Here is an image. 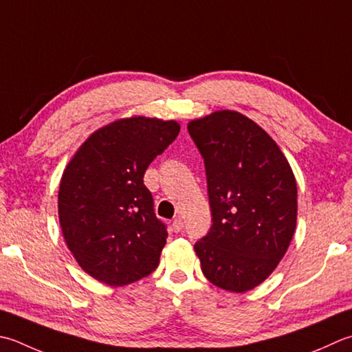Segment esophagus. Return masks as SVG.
<instances>
[{
  "mask_svg": "<svg viewBox=\"0 0 352 352\" xmlns=\"http://www.w3.org/2000/svg\"><path fill=\"white\" fill-rule=\"evenodd\" d=\"M183 227H184V224H183L182 218H175L174 223H172V229H174V232H177V233L182 232Z\"/></svg>",
  "mask_w": 352,
  "mask_h": 352,
  "instance_id": "esophagus-1",
  "label": "esophagus"
}]
</instances>
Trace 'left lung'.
I'll return each instance as SVG.
<instances>
[{
    "instance_id": "obj_1",
    "label": "left lung",
    "mask_w": 352,
    "mask_h": 352,
    "mask_svg": "<svg viewBox=\"0 0 352 352\" xmlns=\"http://www.w3.org/2000/svg\"><path fill=\"white\" fill-rule=\"evenodd\" d=\"M204 158L212 227L195 243L201 270L233 293L258 287L290 245L298 188L287 158L265 131L236 111L189 122Z\"/></svg>"
}]
</instances>
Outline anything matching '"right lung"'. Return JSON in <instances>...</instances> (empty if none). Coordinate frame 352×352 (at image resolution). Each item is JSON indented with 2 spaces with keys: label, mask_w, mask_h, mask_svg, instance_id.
<instances>
[{
  "label": "right lung",
  "mask_w": 352,
  "mask_h": 352,
  "mask_svg": "<svg viewBox=\"0 0 352 352\" xmlns=\"http://www.w3.org/2000/svg\"><path fill=\"white\" fill-rule=\"evenodd\" d=\"M175 120L129 117L96 131L62 174L59 223L89 276L111 287L153 273L168 230L143 183L151 162L177 139Z\"/></svg>",
  "instance_id": "1"
}]
</instances>
